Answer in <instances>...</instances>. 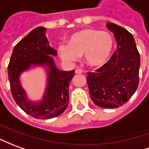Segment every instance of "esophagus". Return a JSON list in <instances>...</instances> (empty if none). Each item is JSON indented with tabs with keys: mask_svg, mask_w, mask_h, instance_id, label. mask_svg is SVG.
<instances>
[{
	"mask_svg": "<svg viewBox=\"0 0 149 149\" xmlns=\"http://www.w3.org/2000/svg\"><path fill=\"white\" fill-rule=\"evenodd\" d=\"M75 72H76L77 74H81V73H83V71H82L81 69H80V68H77V69L75 70Z\"/></svg>",
	"mask_w": 149,
	"mask_h": 149,
	"instance_id": "obj_1",
	"label": "esophagus"
}]
</instances>
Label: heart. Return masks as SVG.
<instances>
[{"label": "heart", "mask_w": 149, "mask_h": 149, "mask_svg": "<svg viewBox=\"0 0 149 149\" xmlns=\"http://www.w3.org/2000/svg\"><path fill=\"white\" fill-rule=\"evenodd\" d=\"M114 43V37L110 32L87 28L72 35L68 44H60L58 51L60 57L68 62L76 61L84 55L88 65L99 67L108 61Z\"/></svg>", "instance_id": "heart-1"}]
</instances>
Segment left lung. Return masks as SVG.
<instances>
[{
  "instance_id": "1",
  "label": "left lung",
  "mask_w": 149,
  "mask_h": 149,
  "mask_svg": "<svg viewBox=\"0 0 149 149\" xmlns=\"http://www.w3.org/2000/svg\"><path fill=\"white\" fill-rule=\"evenodd\" d=\"M107 26L114 34L117 50L104 65L93 72H87L86 81L93 102L98 107L111 109L125 104L136 92L140 57L129 31L111 22Z\"/></svg>"
}]
</instances>
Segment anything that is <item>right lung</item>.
Wrapping results in <instances>:
<instances>
[{"label": "right lung", "instance_id": "obj_1", "mask_svg": "<svg viewBox=\"0 0 149 149\" xmlns=\"http://www.w3.org/2000/svg\"><path fill=\"white\" fill-rule=\"evenodd\" d=\"M46 28L34 29L18 42L13 50L8 65L10 89L14 101L26 114L35 118L48 119L61 114L68 105V86L74 70L61 71L52 57L57 52L50 47L45 36ZM33 65L46 66L48 68V85L45 96L39 103H32L26 97L19 76Z\"/></svg>", "mask_w": 149, "mask_h": 149}]
</instances>
